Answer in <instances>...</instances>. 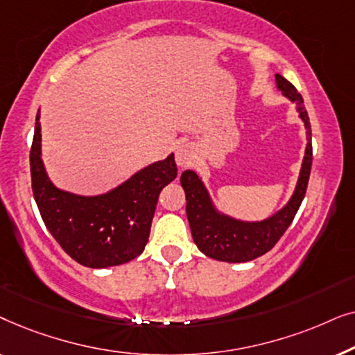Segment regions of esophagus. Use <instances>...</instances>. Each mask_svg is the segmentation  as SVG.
<instances>
[{
	"label": "esophagus",
	"mask_w": 355,
	"mask_h": 355,
	"mask_svg": "<svg viewBox=\"0 0 355 355\" xmlns=\"http://www.w3.org/2000/svg\"><path fill=\"white\" fill-rule=\"evenodd\" d=\"M196 158L197 153L191 144H182L176 148V163L179 168L191 166V164L196 162Z\"/></svg>",
	"instance_id": "obj_1"
}]
</instances>
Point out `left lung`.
Listing matches in <instances>:
<instances>
[{"mask_svg": "<svg viewBox=\"0 0 355 355\" xmlns=\"http://www.w3.org/2000/svg\"><path fill=\"white\" fill-rule=\"evenodd\" d=\"M275 79L281 94L295 103L299 118L307 129V147H305L297 186L289 202L275 215L261 221H242L218 211L198 174L192 169H186L181 174V186L186 192L189 226L198 250L210 259L227 261V263H241L266 254L273 249L279 237L291 226L305 197L310 168H312V130H310L309 114L304 106L302 95L295 90V87L279 74H276Z\"/></svg>", "mask_w": 355, "mask_h": 355, "instance_id": "8db88e82", "label": "left lung"}]
</instances>
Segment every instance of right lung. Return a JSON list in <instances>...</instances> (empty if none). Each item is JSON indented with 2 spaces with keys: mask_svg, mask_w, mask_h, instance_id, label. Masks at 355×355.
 <instances>
[{
  "mask_svg": "<svg viewBox=\"0 0 355 355\" xmlns=\"http://www.w3.org/2000/svg\"><path fill=\"white\" fill-rule=\"evenodd\" d=\"M32 191L42 220L71 259L89 268L128 263L148 242L159 192L178 176L174 155L155 162L101 196L61 191L42 159L40 110L31 148Z\"/></svg>",
  "mask_w": 355,
  "mask_h": 355,
  "instance_id": "right-lung-1",
  "label": "right lung"
}]
</instances>
